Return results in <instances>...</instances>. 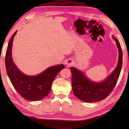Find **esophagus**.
I'll return each mask as SVG.
<instances>
[{
  "label": "esophagus",
  "instance_id": "obj_1",
  "mask_svg": "<svg viewBox=\"0 0 129 129\" xmlns=\"http://www.w3.org/2000/svg\"><path fill=\"white\" fill-rule=\"evenodd\" d=\"M66 64L67 65V66L70 67V66H72V65L73 64V61H72V60H68V61L67 62Z\"/></svg>",
  "mask_w": 129,
  "mask_h": 129
}]
</instances>
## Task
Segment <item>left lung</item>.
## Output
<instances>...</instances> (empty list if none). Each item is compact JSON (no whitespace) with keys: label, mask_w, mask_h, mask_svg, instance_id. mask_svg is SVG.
Masks as SVG:
<instances>
[{"label":"left lung","mask_w":129,"mask_h":129,"mask_svg":"<svg viewBox=\"0 0 129 129\" xmlns=\"http://www.w3.org/2000/svg\"><path fill=\"white\" fill-rule=\"evenodd\" d=\"M119 50V60L116 69L101 83L89 80L81 71L71 67L73 93L81 101L87 103L104 100L110 94L118 80L122 64V53L119 40L113 37Z\"/></svg>","instance_id":"left-lung-1"}]
</instances>
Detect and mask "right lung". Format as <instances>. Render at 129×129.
<instances>
[{
	"label": "right lung",
	"mask_w": 129,
	"mask_h": 129,
	"mask_svg": "<svg viewBox=\"0 0 129 129\" xmlns=\"http://www.w3.org/2000/svg\"><path fill=\"white\" fill-rule=\"evenodd\" d=\"M16 32L10 38L5 55L7 74L14 87L23 98L30 101L40 100L49 94L55 78L65 66L60 64L48 68L36 76L24 74L16 67L12 56L13 41Z\"/></svg>",
	"instance_id": "add662e5"
}]
</instances>
